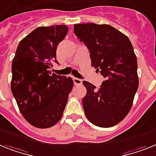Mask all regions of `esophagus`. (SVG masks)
<instances>
[{"label":"esophagus","instance_id":"esophagus-1","mask_svg":"<svg viewBox=\"0 0 156 156\" xmlns=\"http://www.w3.org/2000/svg\"><path fill=\"white\" fill-rule=\"evenodd\" d=\"M73 82L75 85H81L82 84V80L78 79V78H73Z\"/></svg>","mask_w":156,"mask_h":156}]
</instances>
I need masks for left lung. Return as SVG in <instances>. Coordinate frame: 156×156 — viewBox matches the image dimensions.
I'll return each instance as SVG.
<instances>
[{"label": "left lung", "mask_w": 156, "mask_h": 156, "mask_svg": "<svg viewBox=\"0 0 156 156\" xmlns=\"http://www.w3.org/2000/svg\"><path fill=\"white\" fill-rule=\"evenodd\" d=\"M74 33L90 52L92 66L104 76L99 88L83 81L86 117L94 125L110 127L122 121L139 87L137 59L128 37L108 24H74Z\"/></svg>", "instance_id": "8db88e82"}]
</instances>
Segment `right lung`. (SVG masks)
Returning <instances> with one entry per match:
<instances>
[{"instance_id":"1","label":"right lung","mask_w":156,"mask_h":156,"mask_svg":"<svg viewBox=\"0 0 156 156\" xmlns=\"http://www.w3.org/2000/svg\"><path fill=\"white\" fill-rule=\"evenodd\" d=\"M68 31L66 25L34 29L20 41L12 60V92L24 119L38 128L59 122L73 89L71 77L50 71Z\"/></svg>"}]
</instances>
